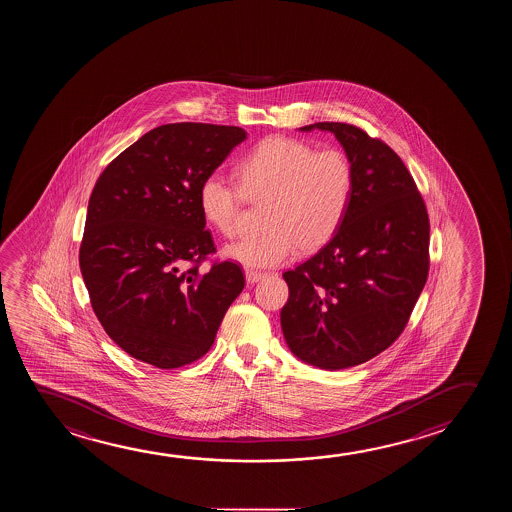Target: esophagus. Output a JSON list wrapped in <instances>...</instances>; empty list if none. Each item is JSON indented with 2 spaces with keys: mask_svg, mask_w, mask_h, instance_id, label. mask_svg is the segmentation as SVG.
Returning <instances> with one entry per match:
<instances>
[{
  "mask_svg": "<svg viewBox=\"0 0 512 512\" xmlns=\"http://www.w3.org/2000/svg\"><path fill=\"white\" fill-rule=\"evenodd\" d=\"M246 282L248 283H257L259 280L264 278V273H259V271H252V269H246Z\"/></svg>",
  "mask_w": 512,
  "mask_h": 512,
  "instance_id": "34e87169",
  "label": "esophagus"
}]
</instances>
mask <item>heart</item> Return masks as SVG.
I'll return each mask as SVG.
<instances>
[{
	"mask_svg": "<svg viewBox=\"0 0 512 512\" xmlns=\"http://www.w3.org/2000/svg\"><path fill=\"white\" fill-rule=\"evenodd\" d=\"M239 183L208 174L199 186L200 213L223 236H234L243 202L264 200L262 229L237 239L225 255L248 267H275L326 246L354 195L356 171L338 148L317 149L292 137H269L237 165Z\"/></svg>",
	"mask_w": 512,
	"mask_h": 512,
	"instance_id": "obj_1",
	"label": "heart"
}]
</instances>
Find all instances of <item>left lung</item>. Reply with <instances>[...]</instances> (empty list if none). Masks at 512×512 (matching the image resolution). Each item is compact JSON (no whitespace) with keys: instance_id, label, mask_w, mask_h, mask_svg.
<instances>
[{"instance_id":"1","label":"left lung","mask_w":512,"mask_h":512,"mask_svg":"<svg viewBox=\"0 0 512 512\" xmlns=\"http://www.w3.org/2000/svg\"><path fill=\"white\" fill-rule=\"evenodd\" d=\"M336 135L356 171L349 211L312 259L283 273V336L304 363L343 370L391 347L430 271V216L400 156L347 123L303 126Z\"/></svg>"}]
</instances>
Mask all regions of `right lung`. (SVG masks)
<instances>
[{"label":"right lung","instance_id":"1","mask_svg":"<svg viewBox=\"0 0 512 512\" xmlns=\"http://www.w3.org/2000/svg\"><path fill=\"white\" fill-rule=\"evenodd\" d=\"M246 132L169 123L116 156L91 192L79 266L91 308L126 354L160 370L204 356L245 289L243 269L213 260L199 186Z\"/></svg>","mask_w":512,"mask_h":512}]
</instances>
